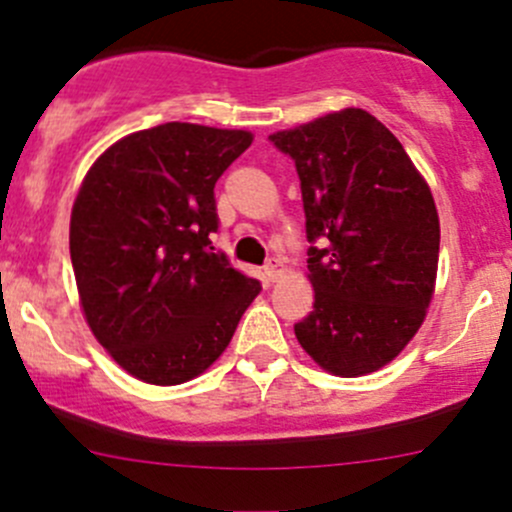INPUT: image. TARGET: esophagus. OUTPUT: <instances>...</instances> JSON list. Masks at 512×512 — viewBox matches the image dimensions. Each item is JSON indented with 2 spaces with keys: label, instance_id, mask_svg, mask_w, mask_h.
Masks as SVG:
<instances>
[{
  "label": "esophagus",
  "instance_id": "obj_1",
  "mask_svg": "<svg viewBox=\"0 0 512 512\" xmlns=\"http://www.w3.org/2000/svg\"><path fill=\"white\" fill-rule=\"evenodd\" d=\"M265 270V280L267 282H277L282 277V272H285V262H282V257H270L267 260V265L262 267Z\"/></svg>",
  "mask_w": 512,
  "mask_h": 512
}]
</instances>
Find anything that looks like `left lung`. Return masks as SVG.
I'll list each match as a JSON object with an SVG mask.
<instances>
[{
  "instance_id": "obj_1",
  "label": "left lung",
  "mask_w": 512,
  "mask_h": 512,
  "mask_svg": "<svg viewBox=\"0 0 512 512\" xmlns=\"http://www.w3.org/2000/svg\"><path fill=\"white\" fill-rule=\"evenodd\" d=\"M294 160L314 309L294 324L322 369L361 376L389 364L433 297L441 227L399 138L361 108L270 136Z\"/></svg>"
}]
</instances>
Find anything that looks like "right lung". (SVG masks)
Wrapping results in <instances>:
<instances>
[{"label":"right lung","instance_id":"right-lung-1","mask_svg":"<svg viewBox=\"0 0 512 512\" xmlns=\"http://www.w3.org/2000/svg\"><path fill=\"white\" fill-rule=\"evenodd\" d=\"M247 131L160 123L113 143L71 213V265L91 332L136 379L203 374L260 294L215 252V183L250 148Z\"/></svg>","mask_w":512,"mask_h":512}]
</instances>
